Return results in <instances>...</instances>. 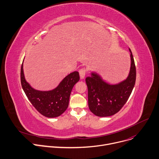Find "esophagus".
Segmentation results:
<instances>
[{
	"label": "esophagus",
	"mask_w": 159,
	"mask_h": 159,
	"mask_svg": "<svg viewBox=\"0 0 159 159\" xmlns=\"http://www.w3.org/2000/svg\"><path fill=\"white\" fill-rule=\"evenodd\" d=\"M86 72V70L85 68H82L79 70V75H80V79H84L85 78Z\"/></svg>",
	"instance_id": "34e87169"
}]
</instances>
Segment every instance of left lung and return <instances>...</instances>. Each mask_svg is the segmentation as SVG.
<instances>
[{"instance_id": "left-lung-1", "label": "left lung", "mask_w": 159, "mask_h": 159, "mask_svg": "<svg viewBox=\"0 0 159 159\" xmlns=\"http://www.w3.org/2000/svg\"><path fill=\"white\" fill-rule=\"evenodd\" d=\"M130 68L128 77L116 84L105 81L96 71H91L86 79L88 89V105L90 111L99 117H107L117 113L128 100L134 89L136 70L131 50Z\"/></svg>"}]
</instances>
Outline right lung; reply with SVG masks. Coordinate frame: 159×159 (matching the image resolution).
I'll return each mask as SVG.
<instances>
[{"instance_id":"obj_1","label":"right lung","mask_w":159,"mask_h":159,"mask_svg":"<svg viewBox=\"0 0 159 159\" xmlns=\"http://www.w3.org/2000/svg\"><path fill=\"white\" fill-rule=\"evenodd\" d=\"M24 61L21 67V84L29 100L36 109L45 117H58L68 107L71 90L80 79L79 72L75 71L68 74L54 89L39 91L33 88L25 80Z\"/></svg>"}]
</instances>
